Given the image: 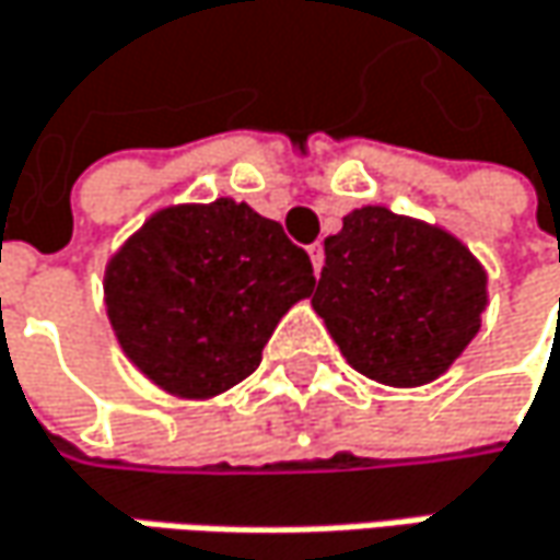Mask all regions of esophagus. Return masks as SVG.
Masks as SVG:
<instances>
[{
  "instance_id": "esophagus-1",
  "label": "esophagus",
  "mask_w": 560,
  "mask_h": 560,
  "mask_svg": "<svg viewBox=\"0 0 560 560\" xmlns=\"http://www.w3.org/2000/svg\"><path fill=\"white\" fill-rule=\"evenodd\" d=\"M307 253H311L313 272L319 276V269H323V244H311V247H307Z\"/></svg>"
}]
</instances>
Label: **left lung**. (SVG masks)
I'll list each match as a JSON object with an SVG mask.
<instances>
[{"label":"left lung","instance_id":"left-lung-1","mask_svg":"<svg viewBox=\"0 0 560 560\" xmlns=\"http://www.w3.org/2000/svg\"><path fill=\"white\" fill-rule=\"evenodd\" d=\"M323 247L313 311L364 377L431 383L476 339L488 279L446 231L364 206Z\"/></svg>","mask_w":560,"mask_h":560}]
</instances>
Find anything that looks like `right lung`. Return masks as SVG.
Here are the masks:
<instances>
[{
	"mask_svg": "<svg viewBox=\"0 0 560 560\" xmlns=\"http://www.w3.org/2000/svg\"><path fill=\"white\" fill-rule=\"evenodd\" d=\"M311 256L244 202L151 214L107 266V316L129 361L161 389L206 399L249 377L291 304L313 291Z\"/></svg>",
	"mask_w": 560,
	"mask_h": 560,
	"instance_id": "1",
	"label": "right lung"
}]
</instances>
